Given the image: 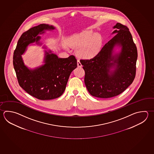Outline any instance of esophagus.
<instances>
[{"label":"esophagus","mask_w":154,"mask_h":154,"mask_svg":"<svg viewBox=\"0 0 154 154\" xmlns=\"http://www.w3.org/2000/svg\"><path fill=\"white\" fill-rule=\"evenodd\" d=\"M77 66H78V67H82V66L81 63V62L79 61V60H77Z\"/></svg>","instance_id":"obj_1"}]
</instances>
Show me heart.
<instances>
[{
	"instance_id": "heart-1",
	"label": "heart",
	"mask_w": 154,
	"mask_h": 154,
	"mask_svg": "<svg viewBox=\"0 0 154 154\" xmlns=\"http://www.w3.org/2000/svg\"><path fill=\"white\" fill-rule=\"evenodd\" d=\"M67 41L70 46L79 48L78 54L84 58L95 57L99 52L102 46L100 35L91 30H86L79 34L73 35L69 38Z\"/></svg>"
}]
</instances>
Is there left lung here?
I'll use <instances>...</instances> for the list:
<instances>
[{
	"mask_svg": "<svg viewBox=\"0 0 154 154\" xmlns=\"http://www.w3.org/2000/svg\"><path fill=\"white\" fill-rule=\"evenodd\" d=\"M116 34L94 58L81 60L85 71L84 83L89 93L99 98H110L122 93L136 75L137 49L128 27L117 23ZM116 46L121 48L114 54Z\"/></svg>",
	"mask_w": 154,
	"mask_h": 154,
	"instance_id": "left-lung-1",
	"label": "left lung"
}]
</instances>
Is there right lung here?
<instances>
[{
    "mask_svg": "<svg viewBox=\"0 0 154 154\" xmlns=\"http://www.w3.org/2000/svg\"><path fill=\"white\" fill-rule=\"evenodd\" d=\"M55 27L41 24L23 32L18 41L13 55V64L20 87L29 95L41 100L56 99L61 96L66 88L71 73L77 66L75 57L67 58L46 51L45 64L35 69H29L24 64L22 56L29 44L40 40L39 34L45 30H52ZM51 54H50V53Z\"/></svg>",
    "mask_w": 154,
    "mask_h": 154,
    "instance_id": "1",
    "label": "right lung"
}]
</instances>
